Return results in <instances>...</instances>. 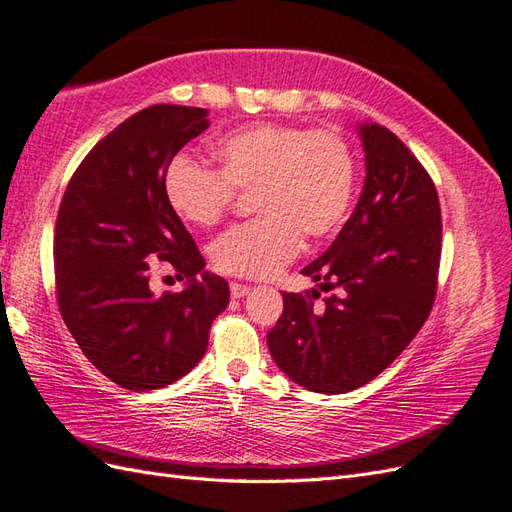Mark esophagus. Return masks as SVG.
<instances>
[{
	"label": "esophagus",
	"mask_w": 512,
	"mask_h": 512,
	"mask_svg": "<svg viewBox=\"0 0 512 512\" xmlns=\"http://www.w3.org/2000/svg\"><path fill=\"white\" fill-rule=\"evenodd\" d=\"M249 291H252V289H249L247 284H239V282H232V284H230V295H232L234 299L245 297Z\"/></svg>",
	"instance_id": "1"
}]
</instances>
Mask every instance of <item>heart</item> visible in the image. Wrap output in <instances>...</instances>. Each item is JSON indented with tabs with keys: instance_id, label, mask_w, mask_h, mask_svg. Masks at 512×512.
Instances as JSON below:
<instances>
[{
	"instance_id": "1",
	"label": "heart",
	"mask_w": 512,
	"mask_h": 512,
	"mask_svg": "<svg viewBox=\"0 0 512 512\" xmlns=\"http://www.w3.org/2000/svg\"><path fill=\"white\" fill-rule=\"evenodd\" d=\"M219 171L180 154L165 171V197L182 221L210 228L236 191H254V221L213 245L219 271L269 278L299 254L304 236L323 241L341 228L354 195V158L343 136L282 123H256L215 145Z\"/></svg>"
}]
</instances>
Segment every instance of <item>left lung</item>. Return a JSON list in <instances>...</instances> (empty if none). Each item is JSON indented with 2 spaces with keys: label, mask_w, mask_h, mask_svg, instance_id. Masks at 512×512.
<instances>
[{
  "label": "left lung",
  "mask_w": 512,
  "mask_h": 512,
  "mask_svg": "<svg viewBox=\"0 0 512 512\" xmlns=\"http://www.w3.org/2000/svg\"><path fill=\"white\" fill-rule=\"evenodd\" d=\"M365 186L328 252L302 269L334 291L282 293L267 334L276 365L308 391L339 395L371 382L426 323L441 260V208L434 182L397 136L358 126Z\"/></svg>",
  "instance_id": "left-lung-1"
}]
</instances>
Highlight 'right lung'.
Masks as SVG:
<instances>
[{"instance_id":"obj_1","label":"right lung","mask_w":512,"mask_h":512,"mask_svg":"<svg viewBox=\"0 0 512 512\" xmlns=\"http://www.w3.org/2000/svg\"><path fill=\"white\" fill-rule=\"evenodd\" d=\"M206 117V108L191 106L139 110L86 154L60 202V315L84 356L123 389H162L186 376L230 302L228 282L204 271L193 236L165 197L169 162L210 126ZM154 259L171 262L187 280L180 294L153 295Z\"/></svg>"}]
</instances>
